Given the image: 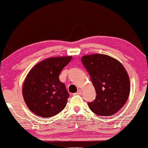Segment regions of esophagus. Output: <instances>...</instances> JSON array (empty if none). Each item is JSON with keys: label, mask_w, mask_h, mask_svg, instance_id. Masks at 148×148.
Returning <instances> with one entry per match:
<instances>
[{"label": "esophagus", "mask_w": 148, "mask_h": 148, "mask_svg": "<svg viewBox=\"0 0 148 148\" xmlns=\"http://www.w3.org/2000/svg\"><path fill=\"white\" fill-rule=\"evenodd\" d=\"M81 94H82V90H78L77 92L76 93H75L74 95H81Z\"/></svg>", "instance_id": "1"}]
</instances>
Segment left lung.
Masks as SVG:
<instances>
[{
  "mask_svg": "<svg viewBox=\"0 0 148 148\" xmlns=\"http://www.w3.org/2000/svg\"><path fill=\"white\" fill-rule=\"evenodd\" d=\"M82 62L97 92L95 99L88 103L90 110L102 116L116 114L130 94L129 77L123 65L114 58L99 53L84 56Z\"/></svg>",
  "mask_w": 148,
  "mask_h": 148,
  "instance_id": "obj_1",
  "label": "left lung"
}]
</instances>
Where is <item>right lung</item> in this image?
Returning a JSON list of instances; mask_svg holds the SVG:
<instances>
[{"label":"right lung","instance_id":"right-lung-1","mask_svg":"<svg viewBox=\"0 0 148 148\" xmlns=\"http://www.w3.org/2000/svg\"><path fill=\"white\" fill-rule=\"evenodd\" d=\"M71 59V56L49 58L30 71L23 84L22 95L32 112L49 118L64 109L69 94L59 75Z\"/></svg>","mask_w":148,"mask_h":148}]
</instances>
